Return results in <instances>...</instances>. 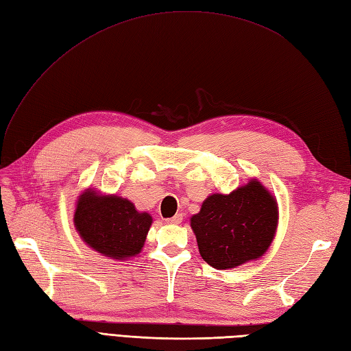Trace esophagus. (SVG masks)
Wrapping results in <instances>:
<instances>
[{"instance_id":"1","label":"esophagus","mask_w":351,"mask_h":351,"mask_svg":"<svg viewBox=\"0 0 351 351\" xmlns=\"http://www.w3.org/2000/svg\"><path fill=\"white\" fill-rule=\"evenodd\" d=\"M181 222H182V215L181 213H176L175 217L167 219V223H181Z\"/></svg>"}]
</instances>
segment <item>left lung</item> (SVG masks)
<instances>
[{"instance_id": "8db88e82", "label": "left lung", "mask_w": 351, "mask_h": 351, "mask_svg": "<svg viewBox=\"0 0 351 351\" xmlns=\"http://www.w3.org/2000/svg\"><path fill=\"white\" fill-rule=\"evenodd\" d=\"M278 222L274 195L250 179L230 194H212L191 218L200 255L210 267L236 268L261 258L271 245Z\"/></svg>"}]
</instances>
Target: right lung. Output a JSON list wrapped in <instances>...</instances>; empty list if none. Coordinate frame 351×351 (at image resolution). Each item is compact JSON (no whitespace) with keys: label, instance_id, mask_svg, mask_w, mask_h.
Returning a JSON list of instances; mask_svg holds the SVG:
<instances>
[{"label":"right lung","instance_id":"1","mask_svg":"<svg viewBox=\"0 0 351 351\" xmlns=\"http://www.w3.org/2000/svg\"><path fill=\"white\" fill-rule=\"evenodd\" d=\"M152 223L151 215L119 195H102L93 188L78 197L74 226L86 245L112 259L141 254Z\"/></svg>","mask_w":351,"mask_h":351}]
</instances>
